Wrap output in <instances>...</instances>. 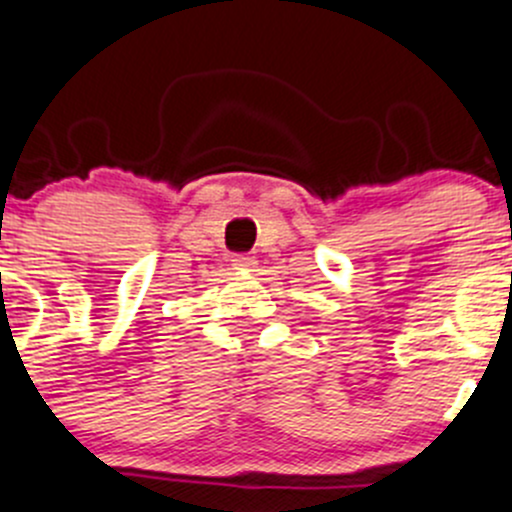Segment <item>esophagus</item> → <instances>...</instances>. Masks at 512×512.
<instances>
[{
	"mask_svg": "<svg viewBox=\"0 0 512 512\" xmlns=\"http://www.w3.org/2000/svg\"><path fill=\"white\" fill-rule=\"evenodd\" d=\"M231 264H233V269L248 271L256 266V259H253V256H248V253H236V256L231 259Z\"/></svg>",
	"mask_w": 512,
	"mask_h": 512,
	"instance_id": "1",
	"label": "esophagus"
}]
</instances>
